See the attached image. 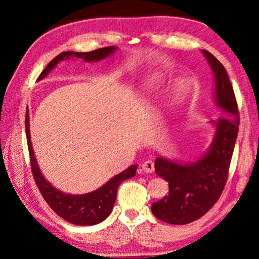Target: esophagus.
I'll use <instances>...</instances> for the list:
<instances>
[{
  "mask_svg": "<svg viewBox=\"0 0 259 259\" xmlns=\"http://www.w3.org/2000/svg\"><path fill=\"white\" fill-rule=\"evenodd\" d=\"M142 168L146 174H152L154 171V162L147 160L142 164Z\"/></svg>",
  "mask_w": 259,
  "mask_h": 259,
  "instance_id": "1",
  "label": "esophagus"
}]
</instances>
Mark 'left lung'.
Returning a JSON list of instances; mask_svg holds the SVG:
<instances>
[{"instance_id":"left-lung-1","label":"left lung","mask_w":259,"mask_h":259,"mask_svg":"<svg viewBox=\"0 0 259 259\" xmlns=\"http://www.w3.org/2000/svg\"><path fill=\"white\" fill-rule=\"evenodd\" d=\"M202 52L214 74L216 103L233 116L222 117L214 123L213 142L199 161L179 164L163 157L155 160V172L169 183V194L152 204V212L157 219L172 225H185L196 221L217 202L229 178L239 133L238 103L226 69L209 51Z\"/></svg>"}]
</instances>
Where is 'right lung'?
Here are the masks:
<instances>
[{
  "label": "right lung",
  "instance_id": "add662e5",
  "mask_svg": "<svg viewBox=\"0 0 259 259\" xmlns=\"http://www.w3.org/2000/svg\"><path fill=\"white\" fill-rule=\"evenodd\" d=\"M115 47H106L102 49H97L90 52H74V51H66L61 52L57 57H55L48 66L43 69L37 80H42L46 77L49 72L54 68L60 60L68 57H77V58H83L85 61H98L104 58H106L109 55H112ZM25 126H26V137H27V145L29 152V161H30V170H32L34 181L36 183L38 191L41 192L43 199L46 202L49 204V207L54 211L60 216L65 221H67L72 224L89 226L95 225L98 223L103 222L106 219L109 213L112 212L113 205L115 203L117 188L120 184L124 182L125 179L133 178L136 171H137V165H131L124 171L114 176L111 181H108L105 185H103L98 190H96L91 193L83 195H71L65 194L60 192L48 183L45 177L42 176L41 170L38 169L37 162L35 160L32 142L29 137V117L28 112H26L25 119Z\"/></svg>",
  "mask_w": 259,
  "mask_h": 259
}]
</instances>
